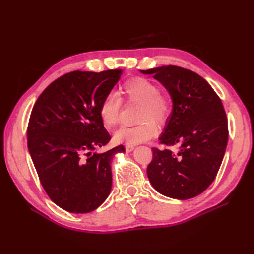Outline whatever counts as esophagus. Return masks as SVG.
<instances>
[{"mask_svg": "<svg viewBox=\"0 0 254 254\" xmlns=\"http://www.w3.org/2000/svg\"><path fill=\"white\" fill-rule=\"evenodd\" d=\"M125 149H126L127 152H131L134 149V146H132V145H126L125 146Z\"/></svg>", "mask_w": 254, "mask_h": 254, "instance_id": "obj_1", "label": "esophagus"}]
</instances>
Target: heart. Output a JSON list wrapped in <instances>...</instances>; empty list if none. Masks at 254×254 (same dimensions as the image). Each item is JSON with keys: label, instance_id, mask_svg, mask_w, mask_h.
Masks as SVG:
<instances>
[{"label": "heart", "instance_id": "b5f03b06", "mask_svg": "<svg viewBox=\"0 0 254 254\" xmlns=\"http://www.w3.org/2000/svg\"><path fill=\"white\" fill-rule=\"evenodd\" d=\"M118 95L119 97L109 94L102 102L99 115L103 124L107 128H112L118 124L122 108L121 101L140 105L137 121L141 123L131 127L123 126L117 130L113 135L117 143L136 145L148 141L157 133V127L153 123L162 125L170 115V101L160 94V89L156 83L146 78L136 77L128 80L121 87Z\"/></svg>", "mask_w": 254, "mask_h": 254}]
</instances>
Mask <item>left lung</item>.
Returning a JSON list of instances; mask_svg holds the SVG:
<instances>
[{
  "label": "left lung",
  "instance_id": "left-lung-1",
  "mask_svg": "<svg viewBox=\"0 0 254 254\" xmlns=\"http://www.w3.org/2000/svg\"><path fill=\"white\" fill-rule=\"evenodd\" d=\"M164 86L173 101L160 143L147 167L151 186L166 197L187 200L214 181L228 143V120L218 95L201 76L176 65L141 71Z\"/></svg>",
  "mask_w": 254,
  "mask_h": 254
}]
</instances>
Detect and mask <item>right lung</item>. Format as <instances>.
<instances>
[{
	"label": "right lung",
	"mask_w": 254,
	"mask_h": 254,
	"mask_svg": "<svg viewBox=\"0 0 254 254\" xmlns=\"http://www.w3.org/2000/svg\"><path fill=\"white\" fill-rule=\"evenodd\" d=\"M122 70L74 71L61 76L35 103L27 127L29 155L44 190L71 213L96 210L112 187L111 160L123 145L93 152L110 141L99 107Z\"/></svg>",
	"instance_id": "1"
}]
</instances>
